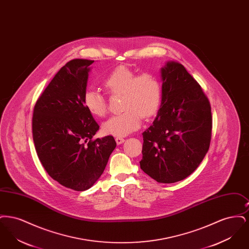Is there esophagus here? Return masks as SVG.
<instances>
[{
	"mask_svg": "<svg viewBox=\"0 0 249 249\" xmlns=\"http://www.w3.org/2000/svg\"><path fill=\"white\" fill-rule=\"evenodd\" d=\"M124 141H125V139H124V138H122V137H116V142H117L118 144L122 143Z\"/></svg>",
	"mask_w": 249,
	"mask_h": 249,
	"instance_id": "1",
	"label": "esophagus"
}]
</instances>
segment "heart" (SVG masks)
Wrapping results in <instances>:
<instances>
[{"mask_svg":"<svg viewBox=\"0 0 249 249\" xmlns=\"http://www.w3.org/2000/svg\"><path fill=\"white\" fill-rule=\"evenodd\" d=\"M104 85L111 95H122L121 113L112 116L103 124L107 134L124 136L139 129L142 117L148 119L158 112L161 104L162 86L159 76L152 72L136 71L120 65L108 73ZM83 104L95 117L107 115L106 97L99 90L89 88L83 95Z\"/></svg>","mask_w":249,"mask_h":249,"instance_id":"1","label":"heart"}]
</instances>
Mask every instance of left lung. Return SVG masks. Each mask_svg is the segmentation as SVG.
<instances>
[{
	"instance_id": "left-lung-1",
	"label": "left lung",
	"mask_w": 249,
	"mask_h": 249,
	"mask_svg": "<svg viewBox=\"0 0 249 249\" xmlns=\"http://www.w3.org/2000/svg\"><path fill=\"white\" fill-rule=\"evenodd\" d=\"M161 106L153 124L142 132V171L159 183L190 176L207 153L212 135L208 98L186 68L168 62L161 69Z\"/></svg>"
}]
</instances>
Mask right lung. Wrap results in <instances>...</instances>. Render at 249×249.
Returning a JSON list of instances; mask_svg holds the SVG:
<instances>
[{
	"label": "right lung",
	"instance_id": "right-lung-1",
	"mask_svg": "<svg viewBox=\"0 0 249 249\" xmlns=\"http://www.w3.org/2000/svg\"><path fill=\"white\" fill-rule=\"evenodd\" d=\"M74 59L60 68L36 101L33 137L48 175L65 188L83 191L104 173L117 142L109 135L93 140L100 126L83 104L89 66Z\"/></svg>",
	"mask_w": 249,
	"mask_h": 249
}]
</instances>
